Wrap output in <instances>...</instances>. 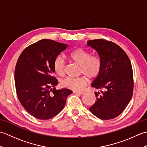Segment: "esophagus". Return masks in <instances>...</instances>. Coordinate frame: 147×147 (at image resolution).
I'll return each mask as SVG.
<instances>
[{
    "mask_svg": "<svg viewBox=\"0 0 147 147\" xmlns=\"http://www.w3.org/2000/svg\"><path fill=\"white\" fill-rule=\"evenodd\" d=\"M74 93H76V94H78V95H83L84 92H77V91H74L73 92Z\"/></svg>",
    "mask_w": 147,
    "mask_h": 147,
    "instance_id": "1",
    "label": "esophagus"
}]
</instances>
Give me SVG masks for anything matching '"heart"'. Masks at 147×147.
<instances>
[{
    "mask_svg": "<svg viewBox=\"0 0 147 147\" xmlns=\"http://www.w3.org/2000/svg\"><path fill=\"white\" fill-rule=\"evenodd\" d=\"M71 61L80 65V72L86 75L73 78L68 77L62 80L61 85L74 91L82 90L87 84L86 76L90 79H95L100 74L102 64L101 59L96 55H91L90 53L83 49L78 48L69 54ZM53 67L56 74L63 76L65 73V61L61 56H57L53 63Z\"/></svg>",
    "mask_w": 147,
    "mask_h": 147,
    "instance_id": "heart-1",
    "label": "heart"
}]
</instances>
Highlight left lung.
I'll use <instances>...</instances> for the list:
<instances>
[{"label": "left lung", "mask_w": 147, "mask_h": 147, "mask_svg": "<svg viewBox=\"0 0 147 147\" xmlns=\"http://www.w3.org/2000/svg\"><path fill=\"white\" fill-rule=\"evenodd\" d=\"M87 42L97 52L102 64L100 74L91 85L100 92H95L96 101L89 110L100 119H111L123 112L132 97L131 64L126 52L114 42L104 39Z\"/></svg>", "instance_id": "8db88e82"}]
</instances>
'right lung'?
Listing matches in <instances>:
<instances>
[{"instance_id":"obj_1","label":"right lung","mask_w":147,"mask_h":147,"mask_svg":"<svg viewBox=\"0 0 147 147\" xmlns=\"http://www.w3.org/2000/svg\"><path fill=\"white\" fill-rule=\"evenodd\" d=\"M67 46L43 39L26 47L18 58L14 72L18 97L25 110L38 119L58 114L72 93L67 88L56 90L58 81L53 76L54 59Z\"/></svg>"}]
</instances>
